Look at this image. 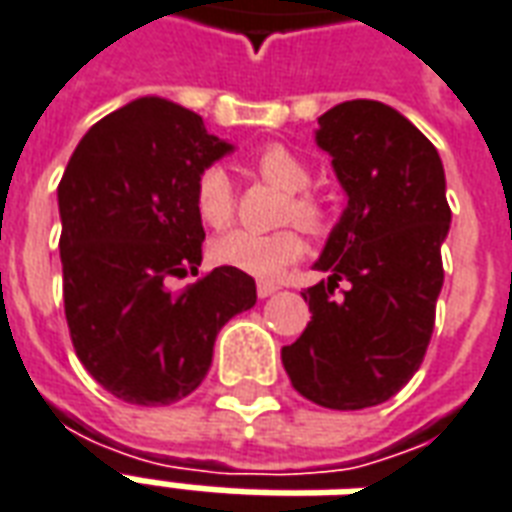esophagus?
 Instances as JSON below:
<instances>
[{"mask_svg":"<svg viewBox=\"0 0 512 512\" xmlns=\"http://www.w3.org/2000/svg\"><path fill=\"white\" fill-rule=\"evenodd\" d=\"M277 290V285H271V282H260V285H257V296H260V299H268V296H274Z\"/></svg>","mask_w":512,"mask_h":512,"instance_id":"esophagus-1","label":"esophagus"}]
</instances>
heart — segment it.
<instances>
[{
	"label": "heart",
	"mask_w": 512,
	"mask_h": 512,
	"mask_svg": "<svg viewBox=\"0 0 512 512\" xmlns=\"http://www.w3.org/2000/svg\"><path fill=\"white\" fill-rule=\"evenodd\" d=\"M252 172L268 186L285 191V205L279 211L282 224H299L307 233H323L329 211L307 186L312 183L310 164L285 145H266L252 156ZM194 211L202 224L222 230L235 216V189L227 169L219 164L205 167L194 180ZM304 255V241L296 230L277 233H249L233 230L211 244V257L219 266L235 268L255 279H277L290 263Z\"/></svg>",
	"instance_id": "b5f03b06"
}]
</instances>
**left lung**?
Here are the masks:
<instances>
[{
  "instance_id": "8db88e82",
  "label": "left lung",
  "mask_w": 512,
  "mask_h": 512,
  "mask_svg": "<svg viewBox=\"0 0 512 512\" xmlns=\"http://www.w3.org/2000/svg\"><path fill=\"white\" fill-rule=\"evenodd\" d=\"M348 208L301 296L312 318L282 348L293 389L334 411L397 395L428 351L450 230L444 167L430 139L392 106L345 101L318 117Z\"/></svg>"
}]
</instances>
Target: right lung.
<instances>
[{
    "label": "right lung",
    "mask_w": 512,
    "mask_h": 512,
    "mask_svg": "<svg viewBox=\"0 0 512 512\" xmlns=\"http://www.w3.org/2000/svg\"><path fill=\"white\" fill-rule=\"evenodd\" d=\"M233 147L200 115L139 98L98 120L60 180L65 321L84 370L126 403L169 406L208 376L224 323L255 307V279L197 277L205 230L194 180Z\"/></svg>",
    "instance_id": "obj_1"
}]
</instances>
